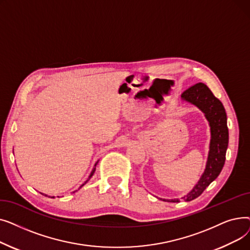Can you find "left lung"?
<instances>
[{"label":"left lung","instance_id":"obj_1","mask_svg":"<svg viewBox=\"0 0 250 250\" xmlns=\"http://www.w3.org/2000/svg\"><path fill=\"white\" fill-rule=\"evenodd\" d=\"M181 100L194 105L205 114L206 120L208 123L211 140H209L205 171L192 189L183 195L181 199H160L172 203H178L180 200L190 202L196 199L219 176L225 163L229 142L225 108L206 84L198 83L191 86L181 94Z\"/></svg>","mask_w":250,"mask_h":250}]
</instances>
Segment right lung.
<instances>
[{
  "instance_id": "right-lung-1",
  "label": "right lung",
  "mask_w": 250,
  "mask_h": 250,
  "mask_svg": "<svg viewBox=\"0 0 250 250\" xmlns=\"http://www.w3.org/2000/svg\"><path fill=\"white\" fill-rule=\"evenodd\" d=\"M98 161H99V160H98ZM98 161H97V162H96V163H95V165H94V167H93V169H92V171H91V173H90V175H89V177H88V179H87V180H86V181H85V182H84V183H83V185H82V186H81V187H80V188H82V187H83V186H85V185H86V183H87V182H88V181H89V180H90V178H91V177H92V176H93V174H94V172H95V169H96V165H97V163H98ZM76 191H77V190H76ZM74 192H75V191H74ZM45 195H46V194H45ZM46 196H47V195H46ZM52 198H54V196H52Z\"/></svg>"
}]
</instances>
